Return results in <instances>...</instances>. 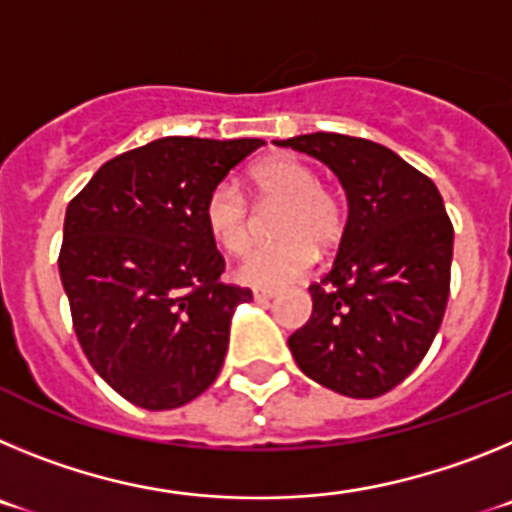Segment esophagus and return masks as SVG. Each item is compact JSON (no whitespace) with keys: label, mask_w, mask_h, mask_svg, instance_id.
Instances as JSON below:
<instances>
[{"label":"esophagus","mask_w":512,"mask_h":512,"mask_svg":"<svg viewBox=\"0 0 512 512\" xmlns=\"http://www.w3.org/2000/svg\"><path fill=\"white\" fill-rule=\"evenodd\" d=\"M274 295H277L274 289H253V300L256 302H269L274 300Z\"/></svg>","instance_id":"obj_1"}]
</instances>
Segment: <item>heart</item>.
<instances>
[{
    "label": "heart",
    "mask_w": 512,
    "mask_h": 512,
    "mask_svg": "<svg viewBox=\"0 0 512 512\" xmlns=\"http://www.w3.org/2000/svg\"><path fill=\"white\" fill-rule=\"evenodd\" d=\"M248 184L261 200L282 202L274 223L277 243L256 246L238 261L235 279L256 289H279L307 274L315 246L328 251L343 233V205L318 174L295 156H269L248 171ZM205 223L220 246L241 253L251 241V212L241 189L217 184L205 202Z\"/></svg>",
    "instance_id": "obj_1"
}]
</instances>
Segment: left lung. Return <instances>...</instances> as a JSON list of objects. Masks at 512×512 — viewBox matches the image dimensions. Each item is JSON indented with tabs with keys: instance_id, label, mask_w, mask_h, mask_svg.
<instances>
[{
	"instance_id": "left-lung-1",
	"label": "left lung",
	"mask_w": 512,
	"mask_h": 512,
	"mask_svg": "<svg viewBox=\"0 0 512 512\" xmlns=\"http://www.w3.org/2000/svg\"><path fill=\"white\" fill-rule=\"evenodd\" d=\"M277 146L323 161L348 202L333 269L310 287L312 315L289 351L338 395H384L428 354L449 300L454 228L441 194L372 140L310 133Z\"/></svg>"
}]
</instances>
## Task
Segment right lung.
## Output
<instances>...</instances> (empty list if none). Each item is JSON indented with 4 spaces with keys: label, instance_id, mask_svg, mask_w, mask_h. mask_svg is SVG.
Returning a JSON list of instances; mask_svg holds the SVG:
<instances>
[{
    "label": "right lung",
    "instance_id": "add662e5",
    "mask_svg": "<svg viewBox=\"0 0 512 512\" xmlns=\"http://www.w3.org/2000/svg\"><path fill=\"white\" fill-rule=\"evenodd\" d=\"M261 138L169 135L112 158L66 207L58 256L94 372L146 410L182 408L217 379L235 307L205 202Z\"/></svg>",
    "mask_w": 512,
    "mask_h": 512
}]
</instances>
